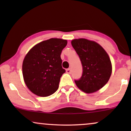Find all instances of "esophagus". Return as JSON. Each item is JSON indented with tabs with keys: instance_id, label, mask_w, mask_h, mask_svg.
I'll use <instances>...</instances> for the list:
<instances>
[{
	"instance_id": "34e87169",
	"label": "esophagus",
	"mask_w": 131,
	"mask_h": 131,
	"mask_svg": "<svg viewBox=\"0 0 131 131\" xmlns=\"http://www.w3.org/2000/svg\"><path fill=\"white\" fill-rule=\"evenodd\" d=\"M66 73H68V74H70V73H71L70 69H68L66 70Z\"/></svg>"
}]
</instances>
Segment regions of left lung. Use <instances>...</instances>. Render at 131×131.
Instances as JSON below:
<instances>
[{
    "label": "left lung",
    "instance_id": "1",
    "mask_svg": "<svg viewBox=\"0 0 131 131\" xmlns=\"http://www.w3.org/2000/svg\"><path fill=\"white\" fill-rule=\"evenodd\" d=\"M71 43L83 66L81 78L75 80L76 86L87 94L99 91L108 82L112 74V62L108 53L95 41L80 38L73 39Z\"/></svg>",
    "mask_w": 131,
    "mask_h": 131
}]
</instances>
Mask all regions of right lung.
<instances>
[{"label": "right lung", "instance_id": "obj_1", "mask_svg": "<svg viewBox=\"0 0 131 131\" xmlns=\"http://www.w3.org/2000/svg\"><path fill=\"white\" fill-rule=\"evenodd\" d=\"M67 44V40L51 38L36 45L25 56L23 79L34 94L45 97L58 89L61 77L66 71L60 55Z\"/></svg>", "mask_w": 131, "mask_h": 131}]
</instances>
